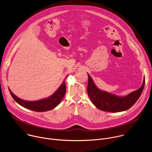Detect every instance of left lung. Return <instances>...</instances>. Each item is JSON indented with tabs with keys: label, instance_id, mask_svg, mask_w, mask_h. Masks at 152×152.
<instances>
[{
	"label": "left lung",
	"instance_id": "1",
	"mask_svg": "<svg viewBox=\"0 0 152 152\" xmlns=\"http://www.w3.org/2000/svg\"><path fill=\"white\" fill-rule=\"evenodd\" d=\"M88 76L87 92L91 101L98 109L106 112L118 113L129 109L140 98L145 84L144 78L142 84L139 89L125 96H119L100 90L89 74Z\"/></svg>",
	"mask_w": 152,
	"mask_h": 152
}]
</instances>
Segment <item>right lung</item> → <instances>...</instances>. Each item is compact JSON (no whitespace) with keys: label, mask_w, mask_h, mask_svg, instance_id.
<instances>
[{"label":"right lung","mask_w":152,"mask_h":152,"mask_svg":"<svg viewBox=\"0 0 152 152\" xmlns=\"http://www.w3.org/2000/svg\"><path fill=\"white\" fill-rule=\"evenodd\" d=\"M9 91L14 100L21 106L36 112H45L54 109L61 103L66 94V86L64 80L58 90L52 96L37 101H27L21 99L14 94L10 88Z\"/></svg>","instance_id":"1"}]
</instances>
